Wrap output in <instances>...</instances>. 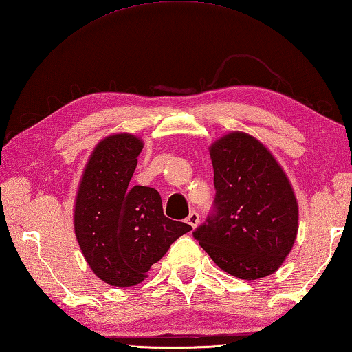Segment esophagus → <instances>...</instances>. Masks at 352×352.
<instances>
[{
	"instance_id": "34e87169",
	"label": "esophagus",
	"mask_w": 352,
	"mask_h": 352,
	"mask_svg": "<svg viewBox=\"0 0 352 352\" xmlns=\"http://www.w3.org/2000/svg\"><path fill=\"white\" fill-rule=\"evenodd\" d=\"M187 223L190 225V227H193V228L197 227V223H199V214L196 213V211H191V213L188 214Z\"/></svg>"
}]
</instances>
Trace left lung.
Here are the masks:
<instances>
[{
  "label": "left lung",
  "instance_id": "obj_1",
  "mask_svg": "<svg viewBox=\"0 0 352 352\" xmlns=\"http://www.w3.org/2000/svg\"><path fill=\"white\" fill-rule=\"evenodd\" d=\"M210 156L216 197L195 239L225 273L245 280L273 274L299 228L287 175L262 142L242 131L217 139Z\"/></svg>",
  "mask_w": 352,
  "mask_h": 352
}]
</instances>
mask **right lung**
<instances>
[{
  "instance_id": "obj_1",
  "label": "right lung",
  "mask_w": 352,
  "mask_h": 352,
  "mask_svg": "<svg viewBox=\"0 0 352 352\" xmlns=\"http://www.w3.org/2000/svg\"><path fill=\"white\" fill-rule=\"evenodd\" d=\"M144 147L139 138L119 133L99 142L79 182L75 234L91 271L111 287H133L147 277L188 223L164 216L161 195L130 179Z\"/></svg>"
}]
</instances>
